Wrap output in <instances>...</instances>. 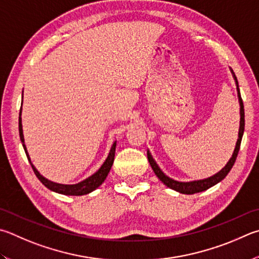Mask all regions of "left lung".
I'll return each mask as SVG.
<instances>
[{
  "instance_id": "8db88e82",
  "label": "left lung",
  "mask_w": 259,
  "mask_h": 259,
  "mask_svg": "<svg viewBox=\"0 0 259 259\" xmlns=\"http://www.w3.org/2000/svg\"><path fill=\"white\" fill-rule=\"evenodd\" d=\"M231 72H232V76H233L234 81H236L237 93H238V98H239V104H240V126H239L238 140H237L236 147H234V150H233L232 157L229 159V162L227 163V165H225L222 168V170L216 173V175L207 178V179H203V180H195V181H189V182H180V181L173 180V179L165 176V173H164L161 170V168H159V166L157 165V163L155 162V159L153 158L152 155H150L149 150H147L148 162L150 164V166H152L154 173H155V175H156V177L166 187L171 188V189L176 190L178 192H180V194L192 195V194H197V192H201V191L207 190L208 188L213 187V186L216 185V183H219V182L222 181L223 179L228 176V173L231 171L233 164H234V162H236L237 156H238V153H239V149H240V144H241V139H242L243 131H244V110H243V103H242V100H241L240 89H239L237 77H236V74H234L232 69H231Z\"/></svg>"
}]
</instances>
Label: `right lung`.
Instances as JSON below:
<instances>
[{"instance_id": "1", "label": "right lung", "mask_w": 259, "mask_h": 259, "mask_svg": "<svg viewBox=\"0 0 259 259\" xmlns=\"http://www.w3.org/2000/svg\"><path fill=\"white\" fill-rule=\"evenodd\" d=\"M19 135H20V140L23 146V149H25L26 155L28 157V161H29L30 165L34 170L36 177L39 179V181L43 183V185L49 188L50 190L58 192V194H62V195H68V196H82V195H87L89 192L94 191L100 187L104 180L106 179L107 175L111 170L112 165H113L114 162V156H115V146L116 142L113 143L112 147L110 149V153L107 155L106 159L104 163L102 164V166L98 168V171L94 173L93 176L87 178L86 180H83L79 183H76V185H61V183H55L53 181H50L49 179L44 178L40 173L37 171V168L34 166V164L31 163L29 154L27 152V147L25 145V138H23V133H22V123H21V109H20V113H19Z\"/></svg>"}]
</instances>
